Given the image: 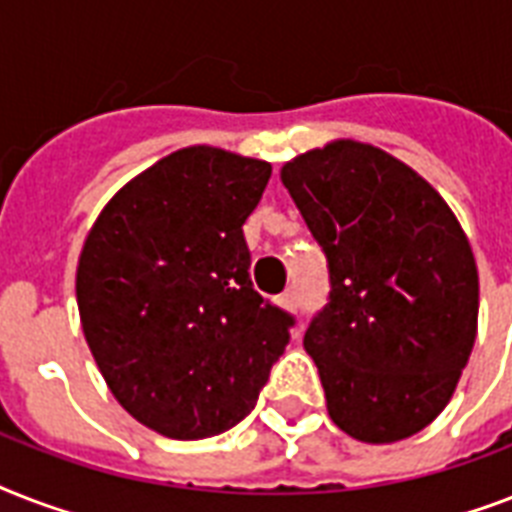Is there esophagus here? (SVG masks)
Returning <instances> with one entry per match:
<instances>
[{
	"label": "esophagus",
	"mask_w": 512,
	"mask_h": 512,
	"mask_svg": "<svg viewBox=\"0 0 512 512\" xmlns=\"http://www.w3.org/2000/svg\"><path fill=\"white\" fill-rule=\"evenodd\" d=\"M281 308H287V311H297V305H300V297H297L295 289H287L284 295L279 297Z\"/></svg>",
	"instance_id": "1"
}]
</instances>
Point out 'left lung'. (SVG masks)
Returning <instances> with one entry per match:
<instances>
[{
	"mask_svg": "<svg viewBox=\"0 0 512 512\" xmlns=\"http://www.w3.org/2000/svg\"><path fill=\"white\" fill-rule=\"evenodd\" d=\"M329 265L305 350L329 417L366 444L420 433L449 404L476 342L478 271L438 191L380 148L335 140L281 167Z\"/></svg>",
	"mask_w": 512,
	"mask_h": 512,
	"instance_id": "obj_1",
	"label": "left lung"
}]
</instances>
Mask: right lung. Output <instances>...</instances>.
<instances>
[{
    "label": "right lung",
    "instance_id": "right-lung-1",
    "mask_svg": "<svg viewBox=\"0 0 512 512\" xmlns=\"http://www.w3.org/2000/svg\"><path fill=\"white\" fill-rule=\"evenodd\" d=\"M268 177L260 159L180 148L124 185L87 233L84 340L116 401L167 438L244 420L287 348L295 316L257 295L244 241Z\"/></svg>",
    "mask_w": 512,
    "mask_h": 512
}]
</instances>
